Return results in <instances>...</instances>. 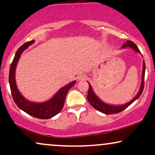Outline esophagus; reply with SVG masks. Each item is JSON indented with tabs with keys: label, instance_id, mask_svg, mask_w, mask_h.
<instances>
[{
	"label": "esophagus",
	"instance_id": "1",
	"mask_svg": "<svg viewBox=\"0 0 155 155\" xmlns=\"http://www.w3.org/2000/svg\"><path fill=\"white\" fill-rule=\"evenodd\" d=\"M87 79V76L84 75V74H80L77 76V79L79 81H82V80H85Z\"/></svg>",
	"mask_w": 155,
	"mask_h": 155
}]
</instances>
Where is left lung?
Returning <instances> with one entry per match:
<instances>
[{
  "instance_id": "8db88e82",
  "label": "left lung",
  "mask_w": 155,
  "mask_h": 155,
  "mask_svg": "<svg viewBox=\"0 0 155 155\" xmlns=\"http://www.w3.org/2000/svg\"><path fill=\"white\" fill-rule=\"evenodd\" d=\"M124 48H130V49H133V50L136 51V52L140 53L138 47H137L133 41H127V42L122 47V49H124ZM145 70L146 65L144 60H143V70H142L141 83H140L139 91H138L137 95L135 96L130 102L126 103V104L122 105H111L106 104V103L104 102L102 100H101V99L99 98L98 96L95 95V92H93V90H92L91 84L87 81L89 84V90L87 93V100L89 101V103L91 104V106L94 108H95L96 110H97V111H99L100 112H102V113L105 114H117L119 113V112L122 111L123 110L125 109L126 108L128 107L130 105L132 104L135 101H136L137 99L140 97V95H141L143 90V87H144Z\"/></svg>"
}]
</instances>
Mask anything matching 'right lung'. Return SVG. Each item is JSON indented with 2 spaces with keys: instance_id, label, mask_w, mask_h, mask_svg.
<instances>
[{
  "instance_id": "obj_1",
  "label": "right lung",
  "mask_w": 155,
  "mask_h": 155,
  "mask_svg": "<svg viewBox=\"0 0 155 155\" xmlns=\"http://www.w3.org/2000/svg\"><path fill=\"white\" fill-rule=\"evenodd\" d=\"M35 41L32 40L26 42L23 45L19 48L18 50L16 52L13 61L11 64L9 69V85L12 91V95L13 97L14 101L17 106L28 114L36 117L38 119H49L58 114L61 111L64 106V103L65 101V97L68 92L71 88L75 84L76 81H73L71 83L68 84L64 86L53 96L51 98L43 103H35L27 100L25 97L22 96L18 90L15 80V71L17 65L18 63L19 58L22 53L29 46L34 43Z\"/></svg>"
}]
</instances>
